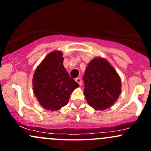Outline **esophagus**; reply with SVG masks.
<instances>
[{
	"label": "esophagus",
	"instance_id": "esophagus-1",
	"mask_svg": "<svg viewBox=\"0 0 151 151\" xmlns=\"http://www.w3.org/2000/svg\"><path fill=\"white\" fill-rule=\"evenodd\" d=\"M75 81L77 83L79 84L80 86L82 85V80H81V79L80 78V77H77V78L75 79Z\"/></svg>",
	"mask_w": 151,
	"mask_h": 151
}]
</instances>
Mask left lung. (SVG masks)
<instances>
[{"mask_svg": "<svg viewBox=\"0 0 151 151\" xmlns=\"http://www.w3.org/2000/svg\"><path fill=\"white\" fill-rule=\"evenodd\" d=\"M83 80L86 99L95 109L104 110L109 108L121 94L120 77L104 59L91 60L86 69Z\"/></svg>", "mask_w": 151, "mask_h": 151, "instance_id": "1", "label": "left lung"}]
</instances>
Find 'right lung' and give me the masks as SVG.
Listing matches in <instances>:
<instances>
[{"label":"right lung","mask_w":151,"mask_h":151,"mask_svg":"<svg viewBox=\"0 0 151 151\" xmlns=\"http://www.w3.org/2000/svg\"><path fill=\"white\" fill-rule=\"evenodd\" d=\"M62 52H52L38 66L33 75L34 95L47 110H58L65 106L79 86L64 68Z\"/></svg>","instance_id":"add662e5"}]
</instances>
